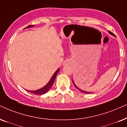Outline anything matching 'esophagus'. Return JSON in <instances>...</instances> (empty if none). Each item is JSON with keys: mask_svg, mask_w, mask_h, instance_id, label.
I'll list each match as a JSON object with an SVG mask.
<instances>
[{"mask_svg": "<svg viewBox=\"0 0 127 127\" xmlns=\"http://www.w3.org/2000/svg\"><path fill=\"white\" fill-rule=\"evenodd\" d=\"M71 64V61H70V60H68V59H67V60H65L64 61L63 64H64V65H66L68 64Z\"/></svg>", "mask_w": 127, "mask_h": 127, "instance_id": "obj_1", "label": "esophagus"}]
</instances>
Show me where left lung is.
I'll return each mask as SVG.
<instances>
[{
  "mask_svg": "<svg viewBox=\"0 0 127 127\" xmlns=\"http://www.w3.org/2000/svg\"><path fill=\"white\" fill-rule=\"evenodd\" d=\"M108 32H109V33H110V34H111V35H112V36H115V34H114L113 33H112L111 32H110V31H108ZM73 84H74V86L75 87H76V89H77L78 90H80V91H81V92H82V93H87V94H90V92H87V91H84V90H81V89H80L77 86H76V85L75 84V83H74V81L73 80Z\"/></svg>",
  "mask_w": 127,
  "mask_h": 127,
  "instance_id": "8db88e82",
  "label": "left lung"
}]
</instances>
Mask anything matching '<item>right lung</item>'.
<instances>
[{
  "mask_svg": "<svg viewBox=\"0 0 127 127\" xmlns=\"http://www.w3.org/2000/svg\"><path fill=\"white\" fill-rule=\"evenodd\" d=\"M33 26H34V25H30L25 29L30 28H32V27H33ZM59 70H60V68H58L57 70H56V71H55V73L53 74V75L52 78H50V80L49 83H48L46 85V86H44V87H43L41 88V89H40L38 90H34V91L28 90H26L29 91V93H32V94H36V95H42V94H45V93L48 92V91L50 90V89H51V87H52L53 84V83L54 82V80H55V78L56 77V76H57V74H58V73H59Z\"/></svg>",
  "mask_w": 127,
  "mask_h": 127,
  "instance_id": "right-lung-1",
  "label": "right lung"
}]
</instances>
